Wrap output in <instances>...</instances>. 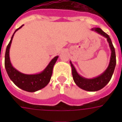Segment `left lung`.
<instances>
[{"label":"left lung","instance_id":"obj_1","mask_svg":"<svg viewBox=\"0 0 122 122\" xmlns=\"http://www.w3.org/2000/svg\"><path fill=\"white\" fill-rule=\"evenodd\" d=\"M92 30L96 31L106 38L109 43L112 54H111V57H110V64L108 65L107 69L99 76H97L96 78L89 79V78H85L80 76L77 73L76 69L75 68L74 66L73 65L71 61L70 64L71 69H72L73 78L75 83L80 88L85 91H97L105 87L111 80L116 66V54L115 48L112 44L110 36L99 28H92Z\"/></svg>","mask_w":122,"mask_h":122}]
</instances>
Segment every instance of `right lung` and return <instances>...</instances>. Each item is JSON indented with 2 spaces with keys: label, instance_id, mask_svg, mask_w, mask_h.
Listing matches in <instances>:
<instances>
[{
  "label": "right lung",
  "instance_id": "right-lung-1",
  "mask_svg": "<svg viewBox=\"0 0 122 122\" xmlns=\"http://www.w3.org/2000/svg\"><path fill=\"white\" fill-rule=\"evenodd\" d=\"M23 26V25L21 26L20 28L16 30V31H14L11 37L10 42L7 46L5 54V68L10 79L13 81V83L17 87L27 92H33L44 88L49 83L52 74L54 65H55L58 56H57L54 57L49 63L47 66L45 68V70L39 74H24L18 71L17 70L14 68L12 66L10 61L9 49L14 33H16V31L20 29Z\"/></svg>",
  "mask_w": 122,
  "mask_h": 122
}]
</instances>
